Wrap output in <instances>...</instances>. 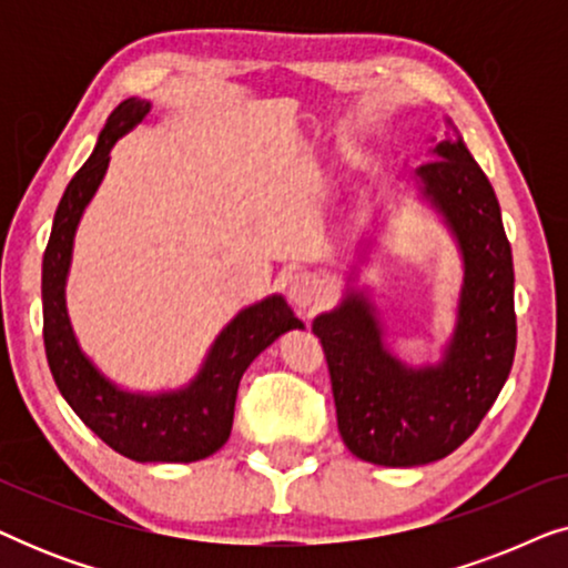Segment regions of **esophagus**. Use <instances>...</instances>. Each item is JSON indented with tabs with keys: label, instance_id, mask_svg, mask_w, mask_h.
I'll return each mask as SVG.
<instances>
[{
	"label": "esophagus",
	"instance_id": "1",
	"mask_svg": "<svg viewBox=\"0 0 568 568\" xmlns=\"http://www.w3.org/2000/svg\"><path fill=\"white\" fill-rule=\"evenodd\" d=\"M286 294H290V300L302 310V313H307V310H313L317 302H321L323 284L315 274H307V271H302V274H294L290 278Z\"/></svg>",
	"mask_w": 568,
	"mask_h": 568
}]
</instances>
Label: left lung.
Listing matches in <instances>:
<instances>
[{
    "label": "left lung",
    "mask_w": 568,
    "mask_h": 568,
    "mask_svg": "<svg viewBox=\"0 0 568 568\" xmlns=\"http://www.w3.org/2000/svg\"><path fill=\"white\" fill-rule=\"evenodd\" d=\"M429 160L414 170L418 191L445 220L463 258L457 323L442 362L403 364L385 344L377 307L354 286L313 321L341 439L352 455L387 468L455 453L499 398L517 346L515 268L491 183L457 131L432 146Z\"/></svg>",
    "instance_id": "left-lung-1"
}]
</instances>
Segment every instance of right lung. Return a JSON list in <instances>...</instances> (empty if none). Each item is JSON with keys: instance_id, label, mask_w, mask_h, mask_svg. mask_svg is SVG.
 Listing matches in <instances>:
<instances>
[{"instance_id": "right-lung-1", "label": "right lung", "mask_w": 568, "mask_h": 568, "mask_svg": "<svg viewBox=\"0 0 568 568\" xmlns=\"http://www.w3.org/2000/svg\"><path fill=\"white\" fill-rule=\"evenodd\" d=\"M150 108L146 100L129 98L108 115L90 160L59 201L43 253V344L64 400L108 447L136 463H196L230 439L237 387L251 362L282 333L305 325L282 294H271L224 325L189 385L165 393L123 390L84 356L67 313L74 232L103 183L113 144L142 123Z\"/></svg>"}]
</instances>
